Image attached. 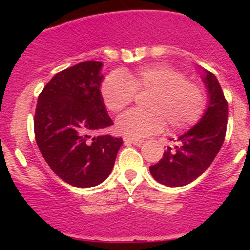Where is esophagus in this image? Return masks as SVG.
<instances>
[{
  "mask_svg": "<svg viewBox=\"0 0 250 250\" xmlns=\"http://www.w3.org/2000/svg\"><path fill=\"white\" fill-rule=\"evenodd\" d=\"M123 140H125V143L134 144V145H137V146H140L141 144L144 143V140H140V139H134V138H129V137H123Z\"/></svg>",
  "mask_w": 250,
  "mask_h": 250,
  "instance_id": "obj_1",
  "label": "esophagus"
}]
</instances>
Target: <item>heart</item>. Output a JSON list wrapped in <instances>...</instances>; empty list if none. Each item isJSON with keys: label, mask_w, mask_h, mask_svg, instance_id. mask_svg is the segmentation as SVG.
Returning a JSON list of instances; mask_svg holds the SVG:
<instances>
[{"label": "heart", "mask_w": 250, "mask_h": 250, "mask_svg": "<svg viewBox=\"0 0 250 250\" xmlns=\"http://www.w3.org/2000/svg\"><path fill=\"white\" fill-rule=\"evenodd\" d=\"M137 92L150 93L145 100L148 110L129 111L117 121V130L125 137L144 138L165 129L185 130L202 117L207 105L206 90L200 83L186 80L168 65H147L125 74L113 71L102 84V97L111 112L125 110Z\"/></svg>", "instance_id": "heart-1"}]
</instances>
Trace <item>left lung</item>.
<instances>
[{"label":"left lung","mask_w":250,"mask_h":250,"mask_svg":"<svg viewBox=\"0 0 250 250\" xmlns=\"http://www.w3.org/2000/svg\"><path fill=\"white\" fill-rule=\"evenodd\" d=\"M209 106L200 122L180 135L174 147H168L156 165L150 166L155 180L169 188L188 185L208 169L225 140L228 100L218 78L204 71Z\"/></svg>","instance_id":"left-lung-1"}]
</instances>
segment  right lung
<instances>
[{
  "instance_id": "obj_1",
  "label": "right lung",
  "mask_w": 250,
  "mask_h": 250,
  "mask_svg": "<svg viewBox=\"0 0 250 250\" xmlns=\"http://www.w3.org/2000/svg\"><path fill=\"white\" fill-rule=\"evenodd\" d=\"M102 65L88 60L58 72L37 99V146L50 169L75 188L103 183L122 145V138L94 137L113 125L100 93Z\"/></svg>"
}]
</instances>
